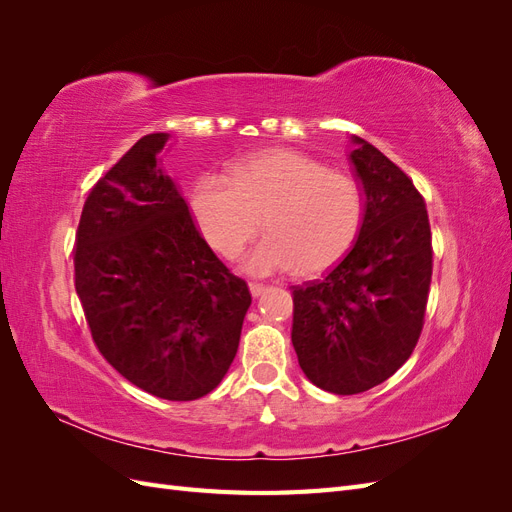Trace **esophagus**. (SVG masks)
Returning a JSON list of instances; mask_svg holds the SVG:
<instances>
[{
  "mask_svg": "<svg viewBox=\"0 0 512 512\" xmlns=\"http://www.w3.org/2000/svg\"><path fill=\"white\" fill-rule=\"evenodd\" d=\"M265 290H267V286H265V284H256V282H252V284H250V292H252V297H254V299H258L260 294L265 292Z\"/></svg>",
  "mask_w": 512,
  "mask_h": 512,
  "instance_id": "obj_1",
  "label": "esophagus"
}]
</instances>
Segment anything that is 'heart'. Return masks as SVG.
I'll return each mask as SVG.
<instances>
[{"instance_id":"heart-1","label":"heart","mask_w":512,"mask_h":512,"mask_svg":"<svg viewBox=\"0 0 512 512\" xmlns=\"http://www.w3.org/2000/svg\"><path fill=\"white\" fill-rule=\"evenodd\" d=\"M188 207L203 239L235 258L258 228H267L239 267L273 275L297 267L314 275L335 265L359 237L367 198L361 181L294 149H267L230 166V179L200 175Z\"/></svg>"}]
</instances>
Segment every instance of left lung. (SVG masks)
<instances>
[{
  "label": "left lung",
  "instance_id": "8db88e82",
  "mask_svg": "<svg viewBox=\"0 0 512 512\" xmlns=\"http://www.w3.org/2000/svg\"><path fill=\"white\" fill-rule=\"evenodd\" d=\"M367 209L352 250L322 280L292 286V346L309 382L335 395L374 389L404 365L431 284L425 200L380 149L350 138Z\"/></svg>",
  "mask_w": 512,
  "mask_h": 512
}]
</instances>
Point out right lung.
<instances>
[{"mask_svg":"<svg viewBox=\"0 0 512 512\" xmlns=\"http://www.w3.org/2000/svg\"><path fill=\"white\" fill-rule=\"evenodd\" d=\"M147 134L91 188L74 286L91 337L119 374L160 399L211 393L235 359L252 294L200 235Z\"/></svg>","mask_w":512,"mask_h":512,"instance_id":"obj_1","label":"right lung"}]
</instances>
